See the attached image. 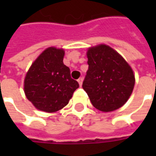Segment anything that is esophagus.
Wrapping results in <instances>:
<instances>
[{
  "instance_id": "obj_1",
  "label": "esophagus",
  "mask_w": 156,
  "mask_h": 156,
  "mask_svg": "<svg viewBox=\"0 0 156 156\" xmlns=\"http://www.w3.org/2000/svg\"><path fill=\"white\" fill-rule=\"evenodd\" d=\"M78 83H79V85H80V86H82V83H83V78H78Z\"/></svg>"
}]
</instances>
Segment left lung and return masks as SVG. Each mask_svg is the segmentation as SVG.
<instances>
[{
	"mask_svg": "<svg viewBox=\"0 0 156 156\" xmlns=\"http://www.w3.org/2000/svg\"><path fill=\"white\" fill-rule=\"evenodd\" d=\"M88 69L83 82L92 105L111 112L127 102L134 86V75L127 62L107 45L89 48Z\"/></svg>",
	"mask_w": 156,
	"mask_h": 156,
	"instance_id": "obj_1",
	"label": "left lung"
}]
</instances>
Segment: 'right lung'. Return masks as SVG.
<instances>
[{
	"label": "right lung",
	"instance_id": "1",
	"mask_svg": "<svg viewBox=\"0 0 156 156\" xmlns=\"http://www.w3.org/2000/svg\"><path fill=\"white\" fill-rule=\"evenodd\" d=\"M63 49L47 48L26 75L25 94L39 110L52 113L61 109L79 87L71 78L69 68L63 64Z\"/></svg>",
	"mask_w": 156,
	"mask_h": 156
}]
</instances>
